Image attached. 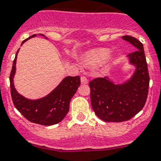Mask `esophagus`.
Returning <instances> with one entry per match:
<instances>
[{
    "mask_svg": "<svg viewBox=\"0 0 161 161\" xmlns=\"http://www.w3.org/2000/svg\"><path fill=\"white\" fill-rule=\"evenodd\" d=\"M81 83H83V84H87L88 83V80H87V78L86 77L83 76L81 77Z\"/></svg>",
    "mask_w": 161,
    "mask_h": 161,
    "instance_id": "34e87169",
    "label": "esophagus"
}]
</instances>
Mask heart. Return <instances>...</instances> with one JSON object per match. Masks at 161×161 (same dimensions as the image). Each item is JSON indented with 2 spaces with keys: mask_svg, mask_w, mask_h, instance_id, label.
I'll return each instance as SVG.
<instances>
[{
  "mask_svg": "<svg viewBox=\"0 0 161 161\" xmlns=\"http://www.w3.org/2000/svg\"><path fill=\"white\" fill-rule=\"evenodd\" d=\"M109 53L110 49L107 48H100L88 51L83 56V64L92 69L99 67L106 62L108 58H109Z\"/></svg>",
  "mask_w": 161,
  "mask_h": 161,
  "instance_id": "heart-1",
  "label": "heart"
}]
</instances>
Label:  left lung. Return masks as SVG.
I'll return each mask as SVG.
<instances>
[{"label": "left lung", "mask_w": 161, "mask_h": 161, "mask_svg": "<svg viewBox=\"0 0 161 161\" xmlns=\"http://www.w3.org/2000/svg\"><path fill=\"white\" fill-rule=\"evenodd\" d=\"M122 40L136 50L127 55L135 71L122 83H115L108 77L97 78L89 83L91 103L95 114L107 122L128 121L142 111L148 95L149 77L143 44L136 38L125 35Z\"/></svg>", "instance_id": "1"}]
</instances>
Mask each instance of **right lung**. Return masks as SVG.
Listing matches in <instances>:
<instances>
[{
  "instance_id": "obj_1",
  "label": "right lung",
  "mask_w": 161,
  "mask_h": 161,
  "mask_svg": "<svg viewBox=\"0 0 161 161\" xmlns=\"http://www.w3.org/2000/svg\"><path fill=\"white\" fill-rule=\"evenodd\" d=\"M40 35L44 37L42 34H40ZM35 36L36 35H31L22 42L21 45L26 40ZM44 38L47 39L46 37ZM19 50V49L17 50L15 58L13 61L10 75V93L15 108L28 121L33 123L43 126H51L58 123L69 112V103L81 83L80 77H66L52 92L41 98L35 100L26 98L17 92L14 85L17 53Z\"/></svg>"
}]
</instances>
